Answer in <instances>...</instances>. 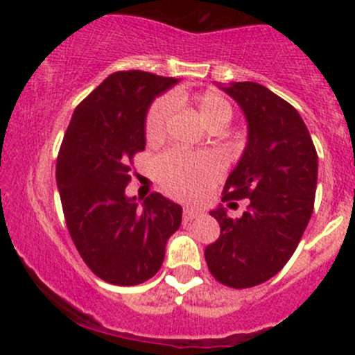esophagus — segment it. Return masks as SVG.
Returning a JSON list of instances; mask_svg holds the SVG:
<instances>
[{"mask_svg": "<svg viewBox=\"0 0 355 355\" xmlns=\"http://www.w3.org/2000/svg\"><path fill=\"white\" fill-rule=\"evenodd\" d=\"M200 215V211L195 209H185L183 210V222H191L193 218H197Z\"/></svg>", "mask_w": 355, "mask_h": 355, "instance_id": "34e87169", "label": "esophagus"}]
</instances>
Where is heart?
<instances>
[{"label": "heart", "instance_id": "1", "mask_svg": "<svg viewBox=\"0 0 355 355\" xmlns=\"http://www.w3.org/2000/svg\"><path fill=\"white\" fill-rule=\"evenodd\" d=\"M189 101L197 108L198 115L207 126L227 125L232 120V107L223 96L214 92L191 95ZM172 112L170 100L160 98L150 107L145 120V137L153 141L164 137L166 118ZM153 172L158 183L170 195L183 200L198 198L220 177V164L209 153H190L168 150L158 155L153 162Z\"/></svg>", "mask_w": 355, "mask_h": 355}]
</instances>
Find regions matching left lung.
<instances>
[{"label":"left lung","instance_id":"obj_1","mask_svg":"<svg viewBox=\"0 0 355 355\" xmlns=\"http://www.w3.org/2000/svg\"><path fill=\"white\" fill-rule=\"evenodd\" d=\"M223 89L245 113L248 141L222 202L248 198V207L235 220L222 207L210 211L220 237L205 260L220 284L248 288L279 274L299 245L315 200L317 152L299 112L279 95L254 81Z\"/></svg>","mask_w":355,"mask_h":355}]
</instances>
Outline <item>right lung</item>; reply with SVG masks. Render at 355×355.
I'll list each match as a JSON object with an SVG mask.
<instances>
[{
	"label": "right lung",
	"instance_id": "obj_1",
	"mask_svg": "<svg viewBox=\"0 0 355 355\" xmlns=\"http://www.w3.org/2000/svg\"><path fill=\"white\" fill-rule=\"evenodd\" d=\"M175 78L128 70L110 75L76 107L56 160L64 222L89 270L113 285H138L160 270L182 207L150 193L126 198L133 158L145 150V115Z\"/></svg>",
	"mask_w": 355,
	"mask_h": 355
}]
</instances>
